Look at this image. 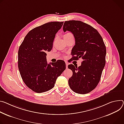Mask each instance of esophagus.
<instances>
[{"label": "esophagus", "instance_id": "esophagus-1", "mask_svg": "<svg viewBox=\"0 0 124 124\" xmlns=\"http://www.w3.org/2000/svg\"><path fill=\"white\" fill-rule=\"evenodd\" d=\"M66 63V68H68V64L67 63L66 61L65 62Z\"/></svg>", "mask_w": 124, "mask_h": 124}]
</instances>
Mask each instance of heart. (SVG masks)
Instances as JSON below:
<instances>
[{"label": "heart", "instance_id": "obj_1", "mask_svg": "<svg viewBox=\"0 0 124 124\" xmlns=\"http://www.w3.org/2000/svg\"><path fill=\"white\" fill-rule=\"evenodd\" d=\"M70 35H72L71 32H68V33H66V34H65V35H64V37H66V36H67Z\"/></svg>", "mask_w": 124, "mask_h": 124}]
</instances>
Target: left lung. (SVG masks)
<instances>
[{"instance_id": "obj_1", "label": "left lung", "mask_w": 124, "mask_h": 124, "mask_svg": "<svg viewBox=\"0 0 124 124\" xmlns=\"http://www.w3.org/2000/svg\"><path fill=\"white\" fill-rule=\"evenodd\" d=\"M63 29L71 31L75 37L71 52L73 60H83L78 67L68 65L73 71L68 80L69 86L76 93H89L99 83L105 65L106 49L103 39L96 29L80 21H65Z\"/></svg>"}]
</instances>
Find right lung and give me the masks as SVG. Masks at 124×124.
<instances>
[{
    "mask_svg": "<svg viewBox=\"0 0 124 124\" xmlns=\"http://www.w3.org/2000/svg\"><path fill=\"white\" fill-rule=\"evenodd\" d=\"M63 22H51L30 31L18 51V68L24 83L32 91L42 93L52 89L66 69L62 60L47 64L46 51H50L55 34Z\"/></svg>",
    "mask_w": 124,
    "mask_h": 124,
    "instance_id": "add662e5",
    "label": "right lung"
}]
</instances>
